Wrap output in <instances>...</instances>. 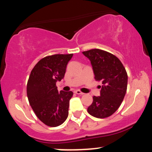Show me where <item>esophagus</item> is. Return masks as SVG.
Returning a JSON list of instances; mask_svg holds the SVG:
<instances>
[{
	"label": "esophagus",
	"instance_id": "esophagus-1",
	"mask_svg": "<svg viewBox=\"0 0 152 152\" xmlns=\"http://www.w3.org/2000/svg\"><path fill=\"white\" fill-rule=\"evenodd\" d=\"M75 93L76 94H78V95H83V94H84V93L81 92V91H79V90H77V91H75Z\"/></svg>",
	"mask_w": 152,
	"mask_h": 152
}]
</instances>
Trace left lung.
Segmentation results:
<instances>
[{"instance_id":"left-lung-1","label":"left lung","mask_w":152,"mask_h":152,"mask_svg":"<svg viewBox=\"0 0 152 152\" xmlns=\"http://www.w3.org/2000/svg\"><path fill=\"white\" fill-rule=\"evenodd\" d=\"M83 53L91 61L95 80L103 84L100 96L93 97L88 112L97 118L108 117L120 107L126 94L127 72L117 56L105 50L96 48Z\"/></svg>"}]
</instances>
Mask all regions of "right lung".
<instances>
[{
	"label": "right lung",
	"mask_w": 152,
	"mask_h": 152,
	"mask_svg": "<svg viewBox=\"0 0 152 152\" xmlns=\"http://www.w3.org/2000/svg\"><path fill=\"white\" fill-rule=\"evenodd\" d=\"M73 56L54 54L45 56L31 71L27 85V94L32 110L37 118L49 127L61 125L69 114L72 91L58 92L56 83L61 81L66 65Z\"/></svg>",
	"instance_id": "add662e5"
}]
</instances>
